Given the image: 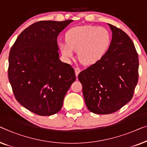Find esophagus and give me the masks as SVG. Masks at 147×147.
<instances>
[{
    "label": "esophagus",
    "instance_id": "1",
    "mask_svg": "<svg viewBox=\"0 0 147 147\" xmlns=\"http://www.w3.org/2000/svg\"><path fill=\"white\" fill-rule=\"evenodd\" d=\"M74 71H75L76 76H78V74H79V73L80 72V68H78V67H76V68H75V69H74Z\"/></svg>",
    "mask_w": 147,
    "mask_h": 147
}]
</instances>
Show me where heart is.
Listing matches in <instances>:
<instances>
[{"label": "heart", "instance_id": "obj_1", "mask_svg": "<svg viewBox=\"0 0 147 147\" xmlns=\"http://www.w3.org/2000/svg\"><path fill=\"white\" fill-rule=\"evenodd\" d=\"M66 42L59 44L60 51L67 59L78 51V57L86 65H92L102 59L111 43V35L106 28L97 26L72 28L66 34Z\"/></svg>", "mask_w": 147, "mask_h": 147}]
</instances>
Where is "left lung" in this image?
I'll return each mask as SVG.
<instances>
[{
  "instance_id": "8db88e82",
  "label": "left lung",
  "mask_w": 147,
  "mask_h": 147,
  "mask_svg": "<svg viewBox=\"0 0 147 147\" xmlns=\"http://www.w3.org/2000/svg\"><path fill=\"white\" fill-rule=\"evenodd\" d=\"M112 40L104 57L78 74L84 101L90 112L111 114L133 96L138 80V57L131 38L108 24Z\"/></svg>"
}]
</instances>
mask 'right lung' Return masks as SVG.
I'll use <instances>...</instances> for the list:
<instances>
[{"label":"right lung","instance_id":"add662e5","mask_svg":"<svg viewBox=\"0 0 147 147\" xmlns=\"http://www.w3.org/2000/svg\"><path fill=\"white\" fill-rule=\"evenodd\" d=\"M73 21L35 22L20 33L10 51L8 76L14 96L38 115L59 112L76 80L73 68L60 61L57 45L59 33Z\"/></svg>","mask_w":147,"mask_h":147}]
</instances>
